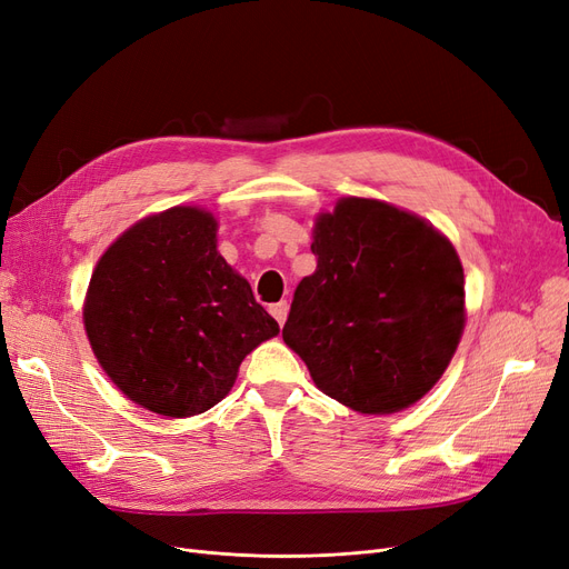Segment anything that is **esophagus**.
Returning a JSON list of instances; mask_svg holds the SVG:
<instances>
[{
  "instance_id": "1",
  "label": "esophagus",
  "mask_w": 569,
  "mask_h": 569,
  "mask_svg": "<svg viewBox=\"0 0 569 569\" xmlns=\"http://www.w3.org/2000/svg\"><path fill=\"white\" fill-rule=\"evenodd\" d=\"M270 315L272 317H276V320H278V325L282 327L284 325V320H287V312H289V303L287 301H280V303H272L270 308Z\"/></svg>"
}]
</instances>
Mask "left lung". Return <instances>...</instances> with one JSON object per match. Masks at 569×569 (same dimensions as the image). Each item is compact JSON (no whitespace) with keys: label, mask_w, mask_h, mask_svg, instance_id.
I'll list each match as a JSON object with an SVG mask.
<instances>
[{"label":"left lung","mask_w":569,"mask_h":569,"mask_svg":"<svg viewBox=\"0 0 569 569\" xmlns=\"http://www.w3.org/2000/svg\"><path fill=\"white\" fill-rule=\"evenodd\" d=\"M317 268L282 329L327 397L367 416L422 399L465 329V270L435 226L371 198H340L315 219Z\"/></svg>","instance_id":"left-lung-1"}]
</instances>
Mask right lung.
Masks as SVG:
<instances>
[{"mask_svg":"<svg viewBox=\"0 0 569 569\" xmlns=\"http://www.w3.org/2000/svg\"><path fill=\"white\" fill-rule=\"evenodd\" d=\"M83 327L100 367L158 416L206 413L242 359L280 327L217 252V219L170 208L111 242L90 278Z\"/></svg>","mask_w":569,"mask_h":569,"instance_id":"right-lung-1","label":"right lung"}]
</instances>
